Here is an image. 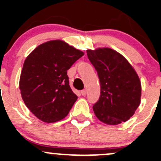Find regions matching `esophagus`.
<instances>
[{"mask_svg":"<svg viewBox=\"0 0 161 161\" xmlns=\"http://www.w3.org/2000/svg\"><path fill=\"white\" fill-rule=\"evenodd\" d=\"M86 92H87L86 90H83L81 91V94H82V96H86Z\"/></svg>","mask_w":161,"mask_h":161,"instance_id":"1","label":"esophagus"}]
</instances>
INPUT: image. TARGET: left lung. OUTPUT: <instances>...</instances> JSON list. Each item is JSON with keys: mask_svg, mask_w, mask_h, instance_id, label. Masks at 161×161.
Wrapping results in <instances>:
<instances>
[{"mask_svg": "<svg viewBox=\"0 0 161 161\" xmlns=\"http://www.w3.org/2000/svg\"><path fill=\"white\" fill-rule=\"evenodd\" d=\"M89 60L97 71L100 96L93 105L100 121L116 125L130 119L141 102V82L125 58L109 47L87 50Z\"/></svg>", "mask_w": 161, "mask_h": 161, "instance_id": "left-lung-1", "label": "left lung"}]
</instances>
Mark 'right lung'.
Wrapping results in <instances>:
<instances>
[{
  "label": "right lung",
  "instance_id": "1",
  "mask_svg": "<svg viewBox=\"0 0 161 161\" xmlns=\"http://www.w3.org/2000/svg\"><path fill=\"white\" fill-rule=\"evenodd\" d=\"M84 53L61 40L39 45L25 60L19 90L24 103L40 121L53 123L65 118L77 96L67 71Z\"/></svg>",
  "mask_w": 161,
  "mask_h": 161
}]
</instances>
